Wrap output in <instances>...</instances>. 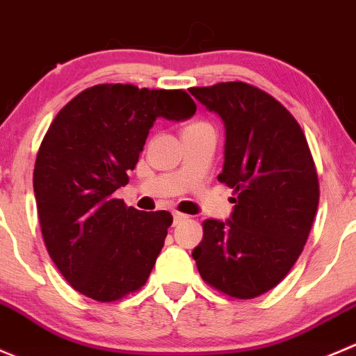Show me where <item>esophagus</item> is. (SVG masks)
Segmentation results:
<instances>
[{
  "label": "esophagus",
  "instance_id": "esophagus-1",
  "mask_svg": "<svg viewBox=\"0 0 356 356\" xmlns=\"http://www.w3.org/2000/svg\"><path fill=\"white\" fill-rule=\"evenodd\" d=\"M184 219H188V216L186 213H181V212H174V224H179L182 222Z\"/></svg>",
  "mask_w": 356,
  "mask_h": 356
}]
</instances>
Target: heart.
Returning a JSON list of instances; mask_svg holds the SVG:
<instances>
[{"instance_id":"1","label":"heart","mask_w":356,"mask_h":356,"mask_svg":"<svg viewBox=\"0 0 356 356\" xmlns=\"http://www.w3.org/2000/svg\"><path fill=\"white\" fill-rule=\"evenodd\" d=\"M196 127H210V125H209V123H205V122H195V123H191L188 129H196Z\"/></svg>"}]
</instances>
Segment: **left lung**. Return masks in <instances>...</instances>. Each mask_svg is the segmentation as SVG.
Masks as SVG:
<instances>
[{
    "mask_svg": "<svg viewBox=\"0 0 356 356\" xmlns=\"http://www.w3.org/2000/svg\"><path fill=\"white\" fill-rule=\"evenodd\" d=\"M189 92L222 120L217 179L236 195L229 219L203 220L193 259L213 289L254 299L277 287L305 248L320 198L315 161L294 116L257 86L226 81Z\"/></svg>",
    "mask_w": 356,
    "mask_h": 356,
    "instance_id": "left-lung-1",
    "label": "left lung"
}]
</instances>
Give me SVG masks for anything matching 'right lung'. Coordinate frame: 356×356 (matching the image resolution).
Returning <instances> with one entry per match:
<instances>
[{
  "label": "right lung",
  "mask_w": 356,
  "mask_h": 356,
  "mask_svg": "<svg viewBox=\"0 0 356 356\" xmlns=\"http://www.w3.org/2000/svg\"><path fill=\"white\" fill-rule=\"evenodd\" d=\"M195 113L184 90L104 83L55 116L34 163V196L48 254L79 294L111 302L147 282L174 219L127 207L115 191L129 182L156 118Z\"/></svg>",
  "instance_id": "obj_1"
}]
</instances>
